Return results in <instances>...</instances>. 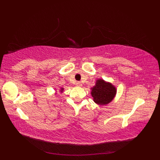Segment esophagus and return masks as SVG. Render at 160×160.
<instances>
[{
	"label": "esophagus",
	"instance_id": "obj_1",
	"mask_svg": "<svg viewBox=\"0 0 160 160\" xmlns=\"http://www.w3.org/2000/svg\"><path fill=\"white\" fill-rule=\"evenodd\" d=\"M76 85L77 87H79L82 86V83L80 82H77L76 83Z\"/></svg>",
	"mask_w": 160,
	"mask_h": 160
}]
</instances>
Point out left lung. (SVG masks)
Masks as SVG:
<instances>
[{"label": "left lung", "instance_id": "obj_1", "mask_svg": "<svg viewBox=\"0 0 160 160\" xmlns=\"http://www.w3.org/2000/svg\"><path fill=\"white\" fill-rule=\"evenodd\" d=\"M93 101L99 105H106L113 100L116 94V88L102 79L97 80L96 85L91 88Z\"/></svg>", "mask_w": 160, "mask_h": 160}]
</instances>
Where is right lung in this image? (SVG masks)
Masks as SVG:
<instances>
[{"mask_svg":"<svg viewBox=\"0 0 160 160\" xmlns=\"http://www.w3.org/2000/svg\"><path fill=\"white\" fill-rule=\"evenodd\" d=\"M63 90H64L63 88H61V89H60V92H62Z\"/></svg>","mask_w":160,"mask_h":160,"instance_id":"obj_1","label":"right lung"}]
</instances>
